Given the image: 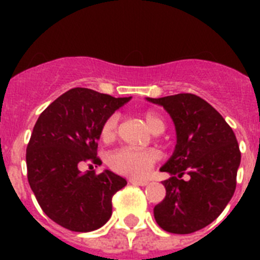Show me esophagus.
<instances>
[{"mask_svg":"<svg viewBox=\"0 0 260 260\" xmlns=\"http://www.w3.org/2000/svg\"><path fill=\"white\" fill-rule=\"evenodd\" d=\"M130 183H133V185H138V186H146V185H148V181H144V180H130Z\"/></svg>","mask_w":260,"mask_h":260,"instance_id":"esophagus-1","label":"esophagus"}]
</instances>
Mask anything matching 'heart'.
<instances>
[{
    "label": "heart",
    "instance_id": "heart-1",
    "mask_svg": "<svg viewBox=\"0 0 260 260\" xmlns=\"http://www.w3.org/2000/svg\"><path fill=\"white\" fill-rule=\"evenodd\" d=\"M146 125L151 132L155 134H160L164 132V119L153 112H146L143 114ZM118 126V114H112L103 122L100 135L104 141H112L117 134ZM157 155L152 150H135V148H119L110 153L109 167L114 172L123 176L133 177V178H143L151 171L152 165L155 164Z\"/></svg>",
    "mask_w": 260,
    "mask_h": 260
}]
</instances>
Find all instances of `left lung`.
I'll list each match as a JSON object with an SVG mask.
<instances>
[{"instance_id":"left-lung-1","label":"left lung","mask_w":260,"mask_h":260,"mask_svg":"<svg viewBox=\"0 0 260 260\" xmlns=\"http://www.w3.org/2000/svg\"><path fill=\"white\" fill-rule=\"evenodd\" d=\"M147 100L164 107L177 133L176 150L160 169L171 178L162 181L167 195L153 208L155 220L169 233H192L217 219L233 197L241 162L237 139L221 114L199 96Z\"/></svg>"}]
</instances>
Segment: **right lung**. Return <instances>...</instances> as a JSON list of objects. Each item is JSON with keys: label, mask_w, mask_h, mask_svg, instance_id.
I'll return each mask as SVG.
<instances>
[{"label": "right lung", "mask_w": 260, "mask_h": 260, "mask_svg": "<svg viewBox=\"0 0 260 260\" xmlns=\"http://www.w3.org/2000/svg\"><path fill=\"white\" fill-rule=\"evenodd\" d=\"M132 98L71 88L39 116L27 146V178L41 210L63 228L91 232L112 216V198L126 186L113 172H80L100 165L98 141L103 122Z\"/></svg>", "instance_id": "1"}]
</instances>
